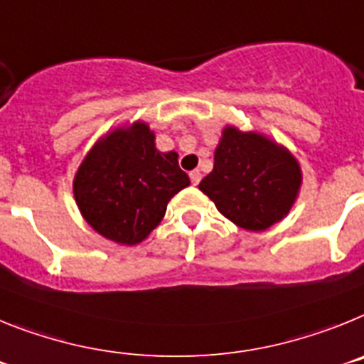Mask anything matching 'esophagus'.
I'll return each instance as SVG.
<instances>
[{
	"instance_id": "1",
	"label": "esophagus",
	"mask_w": 364,
	"mask_h": 364,
	"mask_svg": "<svg viewBox=\"0 0 364 364\" xmlns=\"http://www.w3.org/2000/svg\"><path fill=\"white\" fill-rule=\"evenodd\" d=\"M191 181H192V185H198V183L201 181V172H200V170H192V172H191Z\"/></svg>"
}]
</instances>
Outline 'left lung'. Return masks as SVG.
Here are the masks:
<instances>
[{
    "label": "left lung",
    "mask_w": 364,
    "mask_h": 364,
    "mask_svg": "<svg viewBox=\"0 0 364 364\" xmlns=\"http://www.w3.org/2000/svg\"><path fill=\"white\" fill-rule=\"evenodd\" d=\"M302 172L291 151L257 132L225 126L214 151V168L200 191L245 230H265L287 216Z\"/></svg>",
    "instance_id": "left-lung-1"
}]
</instances>
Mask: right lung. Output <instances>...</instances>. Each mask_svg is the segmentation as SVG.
<instances>
[{
  "label": "right lung",
  "instance_id": "obj_1",
  "mask_svg": "<svg viewBox=\"0 0 364 364\" xmlns=\"http://www.w3.org/2000/svg\"><path fill=\"white\" fill-rule=\"evenodd\" d=\"M191 185L176 151H159L144 122L121 126L95 143L78 166L73 192L100 236L135 245L156 229L173 196Z\"/></svg>",
  "mask_w": 364,
  "mask_h": 364
}]
</instances>
